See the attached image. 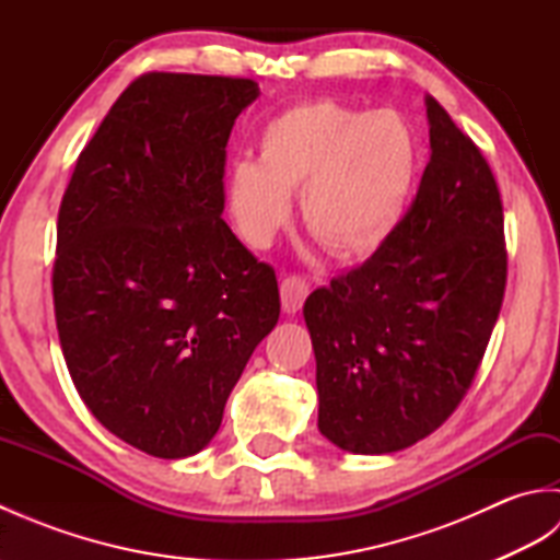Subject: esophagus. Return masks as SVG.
I'll return each mask as SVG.
<instances>
[{"label": "esophagus", "mask_w": 560, "mask_h": 560, "mask_svg": "<svg viewBox=\"0 0 560 560\" xmlns=\"http://www.w3.org/2000/svg\"><path fill=\"white\" fill-rule=\"evenodd\" d=\"M307 293H311V283H307L299 273H291L281 281V305L283 313L295 315L303 307Z\"/></svg>", "instance_id": "34e87169"}]
</instances>
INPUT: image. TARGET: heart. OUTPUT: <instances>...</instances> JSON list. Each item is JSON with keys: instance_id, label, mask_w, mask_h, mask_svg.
Instances as JSON below:
<instances>
[{"instance_id": "heart-1", "label": "heart", "mask_w": 560, "mask_h": 560, "mask_svg": "<svg viewBox=\"0 0 560 560\" xmlns=\"http://www.w3.org/2000/svg\"><path fill=\"white\" fill-rule=\"evenodd\" d=\"M419 163V139L399 113L299 103L261 127L257 161L229 168L225 217L245 245L261 249L301 192L303 223L319 245L339 257L368 255L399 225Z\"/></svg>"}]
</instances>
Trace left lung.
I'll return each instance as SVG.
<instances>
[{
  "mask_svg": "<svg viewBox=\"0 0 560 560\" xmlns=\"http://www.w3.org/2000/svg\"><path fill=\"white\" fill-rule=\"evenodd\" d=\"M431 161L371 259L307 295L319 433L387 455L443 425L467 395L508 281L503 201L479 147L425 98Z\"/></svg>",
  "mask_w": 560,
  "mask_h": 560,
  "instance_id": "left-lung-1",
  "label": "left lung"
}]
</instances>
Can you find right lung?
Here are the masks:
<instances>
[{
    "label": "right lung",
    "instance_id": "obj_1",
    "mask_svg": "<svg viewBox=\"0 0 560 560\" xmlns=\"http://www.w3.org/2000/svg\"><path fill=\"white\" fill-rule=\"evenodd\" d=\"M257 81L149 71L79 153L57 217L59 343L91 413L132 447L180 459L281 313L273 267L223 213L225 144Z\"/></svg>",
    "mask_w": 560,
    "mask_h": 560
}]
</instances>
